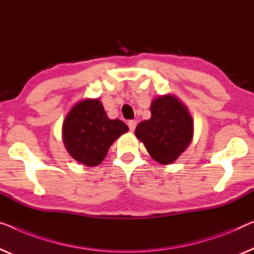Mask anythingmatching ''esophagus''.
<instances>
[{
	"mask_svg": "<svg viewBox=\"0 0 254 254\" xmlns=\"http://www.w3.org/2000/svg\"><path fill=\"white\" fill-rule=\"evenodd\" d=\"M127 126H128V127H130V130H131V131H134L135 127H137V121H133V120L128 121V122H127Z\"/></svg>",
	"mask_w": 254,
	"mask_h": 254,
	"instance_id": "1",
	"label": "esophagus"
}]
</instances>
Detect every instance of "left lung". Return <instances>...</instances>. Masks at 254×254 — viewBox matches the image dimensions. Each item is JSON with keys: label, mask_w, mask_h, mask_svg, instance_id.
Wrapping results in <instances>:
<instances>
[{"label": "left lung", "mask_w": 254, "mask_h": 254, "mask_svg": "<svg viewBox=\"0 0 254 254\" xmlns=\"http://www.w3.org/2000/svg\"><path fill=\"white\" fill-rule=\"evenodd\" d=\"M151 117L140 122L134 133L155 161L171 164L191 141L194 123L187 108L176 97H158L150 105Z\"/></svg>", "instance_id": "obj_1"}]
</instances>
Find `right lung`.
Wrapping results in <instances>:
<instances>
[{"instance_id": "right-lung-1", "label": "right lung", "mask_w": 254, "mask_h": 254, "mask_svg": "<svg viewBox=\"0 0 254 254\" xmlns=\"http://www.w3.org/2000/svg\"><path fill=\"white\" fill-rule=\"evenodd\" d=\"M127 130L122 121L108 119L99 99H86L68 113L63 124V138L74 160L86 166H97L113 142Z\"/></svg>"}]
</instances>
